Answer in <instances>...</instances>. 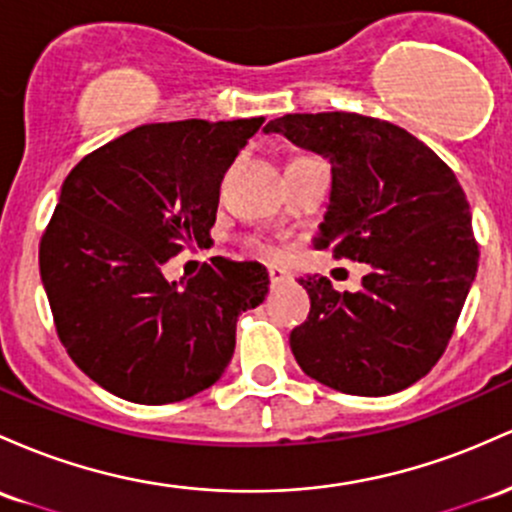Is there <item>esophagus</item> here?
Listing matches in <instances>:
<instances>
[{
    "mask_svg": "<svg viewBox=\"0 0 512 512\" xmlns=\"http://www.w3.org/2000/svg\"><path fill=\"white\" fill-rule=\"evenodd\" d=\"M269 279H272V286H279V284H286L289 282V272L282 267H272L269 269Z\"/></svg>",
    "mask_w": 512,
    "mask_h": 512,
    "instance_id": "34e87169",
    "label": "esophagus"
}]
</instances>
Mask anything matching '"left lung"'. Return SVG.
I'll return each instance as SVG.
<instances>
[{
	"label": "left lung",
	"instance_id": "1",
	"mask_svg": "<svg viewBox=\"0 0 512 512\" xmlns=\"http://www.w3.org/2000/svg\"><path fill=\"white\" fill-rule=\"evenodd\" d=\"M330 162V204L313 247L369 267L362 289L299 279L311 313L291 352L311 379L355 396H389L445 352L479 267L469 201L425 143L372 116L325 111L269 121Z\"/></svg>",
	"mask_w": 512,
	"mask_h": 512
}]
</instances>
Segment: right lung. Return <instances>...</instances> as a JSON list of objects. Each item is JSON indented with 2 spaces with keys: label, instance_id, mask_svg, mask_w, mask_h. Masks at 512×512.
<instances>
[{
  "label": "right lung",
  "instance_id": "obj_1",
  "mask_svg": "<svg viewBox=\"0 0 512 512\" xmlns=\"http://www.w3.org/2000/svg\"><path fill=\"white\" fill-rule=\"evenodd\" d=\"M265 119L150 123L67 174L41 240V279L67 355L114 396L184 401L226 372L235 323L265 301L260 262L216 257L187 282L162 265L206 247L223 172Z\"/></svg>",
  "mask_w": 512,
  "mask_h": 512
}]
</instances>
